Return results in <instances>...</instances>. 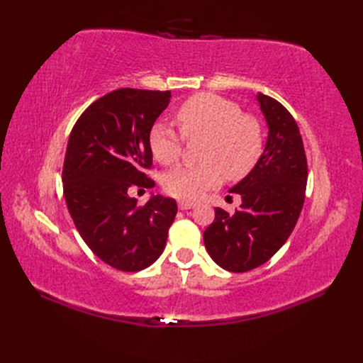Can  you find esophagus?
Returning a JSON list of instances; mask_svg holds the SVG:
<instances>
[{
	"label": "esophagus",
	"instance_id": "1",
	"mask_svg": "<svg viewBox=\"0 0 363 363\" xmlns=\"http://www.w3.org/2000/svg\"><path fill=\"white\" fill-rule=\"evenodd\" d=\"M195 207V203H189V201H180L179 203V208L180 211H189V208Z\"/></svg>",
	"mask_w": 363,
	"mask_h": 363
}]
</instances>
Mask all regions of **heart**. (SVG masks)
Segmentation results:
<instances>
[{
  "instance_id": "obj_1",
  "label": "heart",
  "mask_w": 363,
  "mask_h": 363,
  "mask_svg": "<svg viewBox=\"0 0 363 363\" xmlns=\"http://www.w3.org/2000/svg\"><path fill=\"white\" fill-rule=\"evenodd\" d=\"M180 133L157 121L148 136L151 155L162 164H172L182 156L184 139L204 138L199 164H180L163 179V189L182 201H199L201 196L230 180L242 179L262 157L265 135L260 121L232 100L213 94L188 98L175 111Z\"/></svg>"
}]
</instances>
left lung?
Returning a JSON list of instances; mask_svg holds the SVG:
<instances>
[{
  "instance_id": "8db88e82",
  "label": "left lung",
  "mask_w": 363,
  "mask_h": 363,
  "mask_svg": "<svg viewBox=\"0 0 363 363\" xmlns=\"http://www.w3.org/2000/svg\"><path fill=\"white\" fill-rule=\"evenodd\" d=\"M269 135L265 151L232 194L242 204L235 213L215 208L204 245L219 267L247 272L268 262L291 236L306 199L307 159L294 116L274 98L259 94Z\"/></svg>"
}]
</instances>
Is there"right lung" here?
Returning a JSON list of instances; mask_svg holds the SVG:
<instances>
[{"instance_id":"1","label":"right lung","mask_w":363,"mask_h":363,"mask_svg":"<svg viewBox=\"0 0 363 363\" xmlns=\"http://www.w3.org/2000/svg\"><path fill=\"white\" fill-rule=\"evenodd\" d=\"M169 98V91H113L87 107L69 135L62 171L69 215L94 255L118 271L155 263L177 215L172 199L138 206L128 195L155 186L148 136Z\"/></svg>"}]
</instances>
